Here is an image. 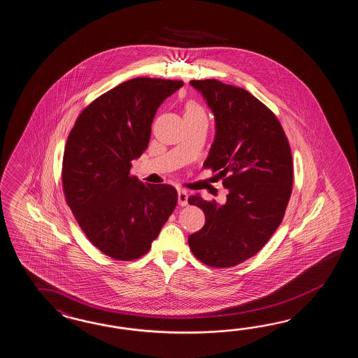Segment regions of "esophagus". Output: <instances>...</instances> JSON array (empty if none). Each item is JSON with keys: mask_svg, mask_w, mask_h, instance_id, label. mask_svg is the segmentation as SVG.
I'll return each mask as SVG.
<instances>
[{"mask_svg": "<svg viewBox=\"0 0 358 358\" xmlns=\"http://www.w3.org/2000/svg\"><path fill=\"white\" fill-rule=\"evenodd\" d=\"M178 204L181 207L187 206V192L185 190H178Z\"/></svg>", "mask_w": 358, "mask_h": 358, "instance_id": "obj_1", "label": "esophagus"}]
</instances>
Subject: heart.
I'll return each mask as SVG.
<instances>
[{
	"label": "heart",
	"instance_id": "heart-1",
	"mask_svg": "<svg viewBox=\"0 0 358 358\" xmlns=\"http://www.w3.org/2000/svg\"><path fill=\"white\" fill-rule=\"evenodd\" d=\"M185 114H201V115H206V111H204L201 105H199L195 101H190V103L186 105Z\"/></svg>",
	"mask_w": 358,
	"mask_h": 358
}]
</instances>
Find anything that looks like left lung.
Wrapping results in <instances>:
<instances>
[{
    "instance_id": "obj_1",
    "label": "left lung",
    "mask_w": 358,
    "mask_h": 358,
    "mask_svg": "<svg viewBox=\"0 0 358 358\" xmlns=\"http://www.w3.org/2000/svg\"><path fill=\"white\" fill-rule=\"evenodd\" d=\"M190 85L215 114V143L204 168L218 172L229 194L223 206L189 198L206 215L189 245L200 262L229 268L257 255L282 221L293 186L292 150L276 115L247 90L217 80Z\"/></svg>"
}]
</instances>
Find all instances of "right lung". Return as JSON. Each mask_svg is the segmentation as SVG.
Wrapping results in <instances>:
<instances>
[{
    "label": "right lung",
    "instance_id": "obj_1",
    "mask_svg": "<svg viewBox=\"0 0 358 358\" xmlns=\"http://www.w3.org/2000/svg\"><path fill=\"white\" fill-rule=\"evenodd\" d=\"M182 80L134 78L86 106L65 143L62 182L66 204L88 240L117 261L150 250L173 213L177 191L131 175L150 140L160 103Z\"/></svg>",
    "mask_w": 358,
    "mask_h": 358
}]
</instances>
